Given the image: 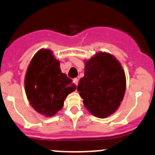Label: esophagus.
Instances as JSON below:
<instances>
[{"label": "esophagus", "instance_id": "1", "mask_svg": "<svg viewBox=\"0 0 155 155\" xmlns=\"http://www.w3.org/2000/svg\"><path fill=\"white\" fill-rule=\"evenodd\" d=\"M73 83H74L76 85H77L78 83H79V80H78L77 78H74V79H73Z\"/></svg>", "mask_w": 155, "mask_h": 155}]
</instances>
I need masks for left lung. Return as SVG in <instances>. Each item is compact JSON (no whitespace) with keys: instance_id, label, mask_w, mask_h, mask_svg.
<instances>
[{"instance_id":"left-lung-1","label":"left lung","mask_w":155,"mask_h":155,"mask_svg":"<svg viewBox=\"0 0 155 155\" xmlns=\"http://www.w3.org/2000/svg\"><path fill=\"white\" fill-rule=\"evenodd\" d=\"M85 64V76L79 80L78 91L92 115L107 118L117 110L124 98L125 73L109 53L97 52Z\"/></svg>"}]
</instances>
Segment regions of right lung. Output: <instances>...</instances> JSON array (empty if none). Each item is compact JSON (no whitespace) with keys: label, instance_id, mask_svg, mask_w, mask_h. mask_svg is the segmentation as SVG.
Listing matches in <instances>:
<instances>
[{"label":"right lung","instance_id":"right-lung-1","mask_svg":"<svg viewBox=\"0 0 155 155\" xmlns=\"http://www.w3.org/2000/svg\"><path fill=\"white\" fill-rule=\"evenodd\" d=\"M25 88L31 106L41 115L51 117L64 107L67 96L76 90L72 79L61 73L60 62L51 51H37L26 72Z\"/></svg>","mask_w":155,"mask_h":155}]
</instances>
